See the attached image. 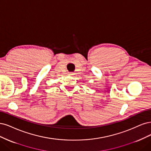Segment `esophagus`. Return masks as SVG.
I'll list each match as a JSON object with an SVG mask.
<instances>
[{"mask_svg": "<svg viewBox=\"0 0 151 151\" xmlns=\"http://www.w3.org/2000/svg\"><path fill=\"white\" fill-rule=\"evenodd\" d=\"M69 75L71 76V75H73L74 73H73V72H70V73H69Z\"/></svg>", "mask_w": 151, "mask_h": 151, "instance_id": "34e87169", "label": "esophagus"}]
</instances>
